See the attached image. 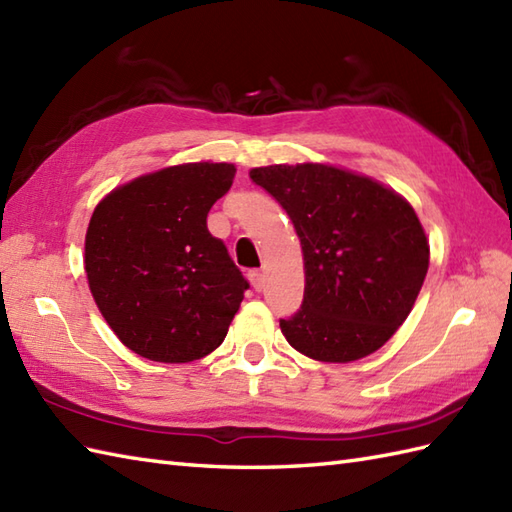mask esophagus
<instances>
[{
    "mask_svg": "<svg viewBox=\"0 0 512 512\" xmlns=\"http://www.w3.org/2000/svg\"><path fill=\"white\" fill-rule=\"evenodd\" d=\"M248 279H251V283H253V288L257 290V292H261V288H264V281H266V275L261 270H251L248 272Z\"/></svg>",
    "mask_w": 512,
    "mask_h": 512,
    "instance_id": "34e87169",
    "label": "esophagus"
}]
</instances>
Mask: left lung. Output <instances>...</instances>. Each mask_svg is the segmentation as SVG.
<instances>
[{
	"mask_svg": "<svg viewBox=\"0 0 512 512\" xmlns=\"http://www.w3.org/2000/svg\"><path fill=\"white\" fill-rule=\"evenodd\" d=\"M288 213L303 248L301 310L279 325L318 362L375 353L412 312L430 244L406 198L373 178L323 163L251 170Z\"/></svg>",
	"mask_w": 512,
	"mask_h": 512,
	"instance_id": "left-lung-1",
	"label": "left lung"
}]
</instances>
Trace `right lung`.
Returning <instances> with one entry per match:
<instances>
[{"label": "right lung", "instance_id": "1", "mask_svg": "<svg viewBox=\"0 0 512 512\" xmlns=\"http://www.w3.org/2000/svg\"><path fill=\"white\" fill-rule=\"evenodd\" d=\"M233 163H185L144 174L100 200L85 237L89 290L130 351L192 362L218 349L248 281L207 229Z\"/></svg>", "mask_w": 512, "mask_h": 512}]
</instances>
